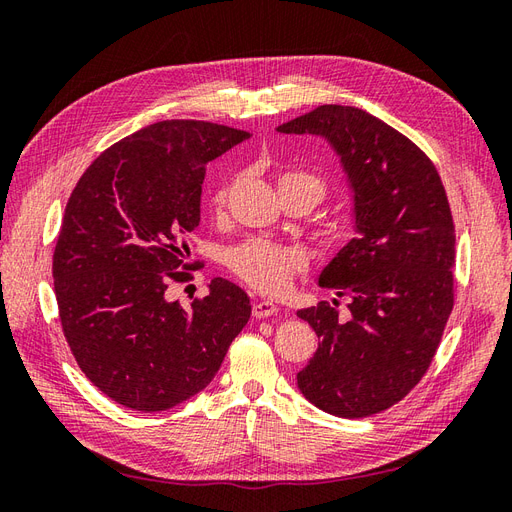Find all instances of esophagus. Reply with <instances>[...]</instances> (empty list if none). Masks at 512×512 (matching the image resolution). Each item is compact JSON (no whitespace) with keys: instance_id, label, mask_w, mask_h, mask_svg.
I'll return each instance as SVG.
<instances>
[{"instance_id":"esophagus-1","label":"esophagus","mask_w":512,"mask_h":512,"mask_svg":"<svg viewBox=\"0 0 512 512\" xmlns=\"http://www.w3.org/2000/svg\"><path fill=\"white\" fill-rule=\"evenodd\" d=\"M277 312V305L275 303H271V301H256L254 303V307H252V316L254 318H269V316H273Z\"/></svg>"}]
</instances>
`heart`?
<instances>
[{
    "mask_svg": "<svg viewBox=\"0 0 512 512\" xmlns=\"http://www.w3.org/2000/svg\"><path fill=\"white\" fill-rule=\"evenodd\" d=\"M299 188L312 196L314 205L327 196V181L309 170H286L280 175V190ZM230 194V181L218 185L211 196V209L222 211ZM226 265L243 284L254 288L260 294H284L294 277L307 267V256L280 243H271L267 239H250L226 254Z\"/></svg>",
    "mask_w": 512,
    "mask_h": 512,
    "instance_id": "1",
    "label": "heart"
}]
</instances>
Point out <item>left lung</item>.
Returning a JSON list of instances; mask_svg holds the SVG:
<instances>
[{"label":"left lung","mask_w":512,"mask_h":512,"mask_svg":"<svg viewBox=\"0 0 512 512\" xmlns=\"http://www.w3.org/2000/svg\"><path fill=\"white\" fill-rule=\"evenodd\" d=\"M320 134L342 156L356 235L318 284L348 297L299 309L320 339L299 374L307 401L342 418L391 408L421 382L455 305V224L442 179L408 136L361 108L322 104L277 128Z\"/></svg>","instance_id":"left-lung-1"}]
</instances>
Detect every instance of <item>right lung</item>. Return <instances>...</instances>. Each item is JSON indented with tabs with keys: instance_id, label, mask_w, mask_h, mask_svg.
Instances as JSON below:
<instances>
[{
	"instance_id": "1",
	"label": "right lung",
	"mask_w": 512,
	"mask_h": 512,
	"mask_svg": "<svg viewBox=\"0 0 512 512\" xmlns=\"http://www.w3.org/2000/svg\"><path fill=\"white\" fill-rule=\"evenodd\" d=\"M250 132L168 119L111 145L72 190L53 252L61 331L83 374L117 404L162 412L200 393L250 320V297L213 277L190 307L207 164Z\"/></svg>"
}]
</instances>
